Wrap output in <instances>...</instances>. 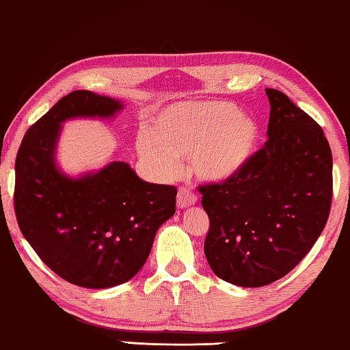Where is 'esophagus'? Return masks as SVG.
Instances as JSON below:
<instances>
[{
    "label": "esophagus",
    "instance_id": "1",
    "mask_svg": "<svg viewBox=\"0 0 350 350\" xmlns=\"http://www.w3.org/2000/svg\"><path fill=\"white\" fill-rule=\"evenodd\" d=\"M195 203H196V195L193 191L185 189V187H180L179 193H177V208L185 209V208H190V206H193Z\"/></svg>",
    "mask_w": 350,
    "mask_h": 350
}]
</instances>
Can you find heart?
Returning <instances> with one entry per match:
<instances>
[{
    "label": "heart",
    "instance_id": "heart-1",
    "mask_svg": "<svg viewBox=\"0 0 350 350\" xmlns=\"http://www.w3.org/2000/svg\"><path fill=\"white\" fill-rule=\"evenodd\" d=\"M262 130L230 103H176L160 111L141 133L136 150L159 177H173L189 159L193 174L225 182L239 174L257 154Z\"/></svg>",
    "mask_w": 350,
    "mask_h": 350
}]
</instances>
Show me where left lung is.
I'll list each match as a JSON object with an SVG mask.
<instances>
[{
    "instance_id": "left-lung-1",
    "label": "left lung",
    "mask_w": 350,
    "mask_h": 350,
    "mask_svg": "<svg viewBox=\"0 0 350 350\" xmlns=\"http://www.w3.org/2000/svg\"><path fill=\"white\" fill-rule=\"evenodd\" d=\"M268 141L224 184L200 187L209 215L204 255L215 275L263 287L301 262L328 220L333 157L322 128L285 93L267 88Z\"/></svg>"
}]
</instances>
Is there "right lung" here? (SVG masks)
I'll return each instance as SVG.
<instances>
[{
    "mask_svg": "<svg viewBox=\"0 0 350 350\" xmlns=\"http://www.w3.org/2000/svg\"><path fill=\"white\" fill-rule=\"evenodd\" d=\"M124 103L76 90L27 131L16 159V206L22 234L68 282L111 288L139 273L157 230L176 213L177 189L142 180L125 161L68 176L57 163L63 124L114 119Z\"/></svg>",
    "mask_w": 350,
    "mask_h": 350,
    "instance_id": "add662e5",
    "label": "right lung"
}]
</instances>
